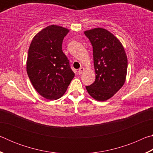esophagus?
Here are the masks:
<instances>
[{
  "label": "esophagus",
  "mask_w": 153,
  "mask_h": 153,
  "mask_svg": "<svg viewBox=\"0 0 153 153\" xmlns=\"http://www.w3.org/2000/svg\"><path fill=\"white\" fill-rule=\"evenodd\" d=\"M84 71V69L83 68V67H80V68L78 69V74L79 75H81L83 72Z\"/></svg>",
  "instance_id": "34e87169"
}]
</instances>
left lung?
<instances>
[{"label":"left lung","mask_w":153,"mask_h":153,"mask_svg":"<svg viewBox=\"0 0 153 153\" xmlns=\"http://www.w3.org/2000/svg\"><path fill=\"white\" fill-rule=\"evenodd\" d=\"M93 48L94 82L86 86L88 94L99 101L109 99L123 86L128 59L123 46L113 33L103 28L84 32Z\"/></svg>","instance_id":"1"}]
</instances>
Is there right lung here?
I'll list each match as a JSON object with an SVG mask.
<instances>
[{"label":"right lung","mask_w":153,"mask_h":153,"mask_svg":"<svg viewBox=\"0 0 153 153\" xmlns=\"http://www.w3.org/2000/svg\"><path fill=\"white\" fill-rule=\"evenodd\" d=\"M68 32L65 27L49 25L33 37L28 51V77L36 91L49 100L61 97L75 76L62 51Z\"/></svg>","instance_id":"right-lung-1"}]
</instances>
